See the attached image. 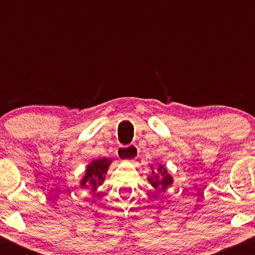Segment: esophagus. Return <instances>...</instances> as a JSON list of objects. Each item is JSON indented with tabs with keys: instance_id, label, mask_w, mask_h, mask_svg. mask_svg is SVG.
I'll use <instances>...</instances> for the list:
<instances>
[{
	"instance_id": "obj_1",
	"label": "esophagus",
	"mask_w": 255,
	"mask_h": 255,
	"mask_svg": "<svg viewBox=\"0 0 255 255\" xmlns=\"http://www.w3.org/2000/svg\"><path fill=\"white\" fill-rule=\"evenodd\" d=\"M137 152H139L137 146L133 144L127 146V147H120L118 150V156L120 159L129 160V162H131V160H134L136 158Z\"/></svg>"
}]
</instances>
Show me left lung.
<instances>
[{
  "mask_svg": "<svg viewBox=\"0 0 255 255\" xmlns=\"http://www.w3.org/2000/svg\"><path fill=\"white\" fill-rule=\"evenodd\" d=\"M147 181L154 189L162 192H165L174 183V178L166 170L165 166H163L162 164L158 166L157 169H154L153 165H151V175L147 176Z\"/></svg>",
  "mask_w": 255,
  "mask_h": 255,
  "instance_id": "obj_1",
  "label": "left lung"
}]
</instances>
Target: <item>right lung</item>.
I'll use <instances>...</instances> for the list:
<instances>
[{
    "instance_id": "obj_1",
    "label": "right lung",
    "mask_w": 255,
    "mask_h": 255,
    "mask_svg": "<svg viewBox=\"0 0 255 255\" xmlns=\"http://www.w3.org/2000/svg\"><path fill=\"white\" fill-rule=\"evenodd\" d=\"M111 164L109 158H99L95 159L86 166L84 177L80 181L81 188H90L91 192L95 194L99 186L103 184L105 180V174Z\"/></svg>"
}]
</instances>
